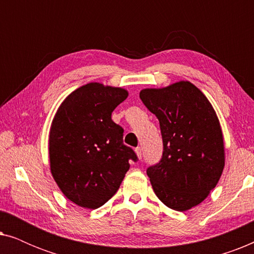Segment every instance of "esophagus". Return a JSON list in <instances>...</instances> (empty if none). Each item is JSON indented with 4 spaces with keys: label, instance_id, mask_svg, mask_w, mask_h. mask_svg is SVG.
Instances as JSON below:
<instances>
[{
    "label": "esophagus",
    "instance_id": "esophagus-1",
    "mask_svg": "<svg viewBox=\"0 0 254 254\" xmlns=\"http://www.w3.org/2000/svg\"><path fill=\"white\" fill-rule=\"evenodd\" d=\"M135 154H136V156H137V158L140 159L141 157H142V150H141V148L140 147H137L136 149H135Z\"/></svg>",
    "mask_w": 254,
    "mask_h": 254
}]
</instances>
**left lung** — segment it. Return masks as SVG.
Wrapping results in <instances>:
<instances>
[{
  "label": "left lung",
  "instance_id": "1",
  "mask_svg": "<svg viewBox=\"0 0 254 254\" xmlns=\"http://www.w3.org/2000/svg\"><path fill=\"white\" fill-rule=\"evenodd\" d=\"M140 98L159 121L163 156L147 175L165 206L186 211L209 195L225 164L223 133L207 97L189 81L148 88Z\"/></svg>",
  "mask_w": 254,
  "mask_h": 254
}]
</instances>
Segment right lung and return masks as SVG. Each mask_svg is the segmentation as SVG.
<instances>
[{
  "label": "right lung",
  "mask_w": 254,
  "mask_h": 254,
  "mask_svg": "<svg viewBox=\"0 0 254 254\" xmlns=\"http://www.w3.org/2000/svg\"><path fill=\"white\" fill-rule=\"evenodd\" d=\"M127 97L126 89L91 82L65 97L53 118L51 173L64 196L79 207L97 209L106 203L119 190L130 159H137L111 118Z\"/></svg>",
  "instance_id": "add662e5"
}]
</instances>
